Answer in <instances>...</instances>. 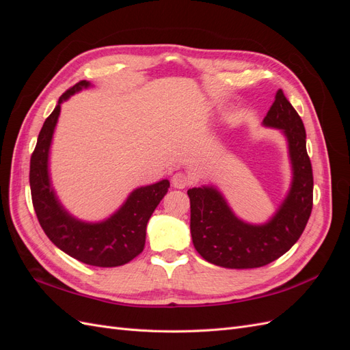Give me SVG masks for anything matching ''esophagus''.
<instances>
[{"instance_id": "obj_1", "label": "esophagus", "mask_w": 350, "mask_h": 350, "mask_svg": "<svg viewBox=\"0 0 350 350\" xmlns=\"http://www.w3.org/2000/svg\"><path fill=\"white\" fill-rule=\"evenodd\" d=\"M189 184H191V178H189V175H187L185 172H176L172 176V185L175 188H185Z\"/></svg>"}]
</instances>
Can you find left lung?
<instances>
[{
  "label": "left lung",
  "mask_w": 350,
  "mask_h": 350,
  "mask_svg": "<svg viewBox=\"0 0 350 350\" xmlns=\"http://www.w3.org/2000/svg\"><path fill=\"white\" fill-rule=\"evenodd\" d=\"M264 125L280 129L288 137L293 183L288 198L269 224L252 226L237 219L215 188L188 189L191 208V237L201 257L226 269L267 266L288 252L308 224L312 210L314 176L306 153V133L298 112L276 93Z\"/></svg>",
  "instance_id": "8db88e82"
}]
</instances>
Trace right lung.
<instances>
[{"label":"right lung","instance_id":"1","mask_svg":"<svg viewBox=\"0 0 350 350\" xmlns=\"http://www.w3.org/2000/svg\"><path fill=\"white\" fill-rule=\"evenodd\" d=\"M89 83L74 84L45 120L30 157V193L35 213L46 237L72 258L89 266L116 267L135 258L144 248L146 226L157 204L167 193L169 181L137 188L125 204L102 224H83L61 207L49 184L48 152L61 109V102Z\"/></svg>","mask_w":350,"mask_h":350}]
</instances>
